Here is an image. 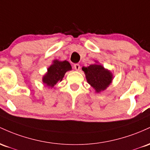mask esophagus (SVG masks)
<instances>
[{
	"instance_id": "1",
	"label": "esophagus",
	"mask_w": 150,
	"mask_h": 150,
	"mask_svg": "<svg viewBox=\"0 0 150 150\" xmlns=\"http://www.w3.org/2000/svg\"><path fill=\"white\" fill-rule=\"evenodd\" d=\"M74 69L76 71H79L80 69V65L79 64H75L74 65Z\"/></svg>"
}]
</instances>
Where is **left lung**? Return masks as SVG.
Listing matches in <instances>:
<instances>
[{"label":"left lung","instance_id":"obj_1","mask_svg":"<svg viewBox=\"0 0 150 150\" xmlns=\"http://www.w3.org/2000/svg\"><path fill=\"white\" fill-rule=\"evenodd\" d=\"M87 82L96 90V93L105 90L111 83L112 74L109 70L105 69L98 64H91L88 67H82Z\"/></svg>","mask_w":150,"mask_h":150}]
</instances>
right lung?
Returning a JSON list of instances; mask_svg holds the SVG:
<instances>
[{"label": "right lung", "mask_w": 150, "mask_h": 150, "mask_svg": "<svg viewBox=\"0 0 150 150\" xmlns=\"http://www.w3.org/2000/svg\"><path fill=\"white\" fill-rule=\"evenodd\" d=\"M71 70V66L69 62L65 61L54 60L53 64L47 69V72L44 75L43 83L49 87H52L56 85L58 81H61L64 76L65 73Z\"/></svg>", "instance_id": "add662e5"}]
</instances>
